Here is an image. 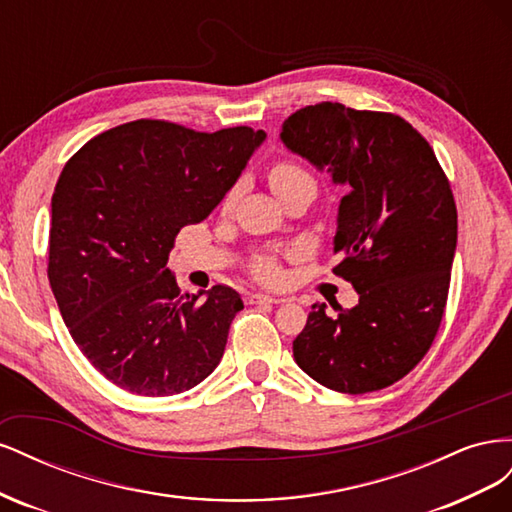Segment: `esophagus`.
Masks as SVG:
<instances>
[{
  "label": "esophagus",
  "instance_id": "obj_1",
  "mask_svg": "<svg viewBox=\"0 0 512 512\" xmlns=\"http://www.w3.org/2000/svg\"><path fill=\"white\" fill-rule=\"evenodd\" d=\"M250 303H254V305H262V303H282V299L271 297V294L256 292V294H252V297H250Z\"/></svg>",
  "mask_w": 512,
  "mask_h": 512
}]
</instances>
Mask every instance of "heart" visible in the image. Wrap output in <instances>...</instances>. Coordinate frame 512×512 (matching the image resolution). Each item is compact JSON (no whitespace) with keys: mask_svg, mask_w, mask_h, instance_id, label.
Masks as SVG:
<instances>
[{"mask_svg":"<svg viewBox=\"0 0 512 512\" xmlns=\"http://www.w3.org/2000/svg\"><path fill=\"white\" fill-rule=\"evenodd\" d=\"M305 179H312V177H309L305 168H301L299 164H294L290 160L275 162L269 170V183L277 196L284 194L286 190L292 188V185H297L299 181H305ZM235 196H237V188H232L224 198V205H230L232 200H235ZM250 271L256 280L267 282V284H273L282 277L280 262H277V258L269 252L254 254L250 260Z\"/></svg>","mask_w":512,"mask_h":512,"instance_id":"obj_1","label":"heart"}]
</instances>
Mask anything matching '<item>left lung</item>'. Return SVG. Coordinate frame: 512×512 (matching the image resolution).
<instances>
[{"instance_id": "1", "label": "left lung", "mask_w": 512, "mask_h": 512, "mask_svg": "<svg viewBox=\"0 0 512 512\" xmlns=\"http://www.w3.org/2000/svg\"><path fill=\"white\" fill-rule=\"evenodd\" d=\"M282 143L333 183L339 203L333 269L359 292L352 309L314 305L292 342L294 361L322 386L386 389L431 348L457 247V207L436 153L406 119L320 102L292 113Z\"/></svg>"}]
</instances>
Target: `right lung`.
Instances as JSON below:
<instances>
[{
    "mask_svg": "<svg viewBox=\"0 0 512 512\" xmlns=\"http://www.w3.org/2000/svg\"><path fill=\"white\" fill-rule=\"evenodd\" d=\"M265 138L138 119L94 136L61 170L49 282L74 344L119 389L168 397L218 367L239 292L183 297L166 262L177 232L220 205Z\"/></svg>",
    "mask_w": 512,
    "mask_h": 512,
    "instance_id": "right-lung-1",
    "label": "right lung"
}]
</instances>
